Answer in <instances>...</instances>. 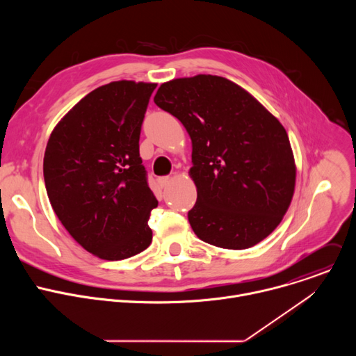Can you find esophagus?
I'll use <instances>...</instances> for the list:
<instances>
[{
  "label": "esophagus",
  "instance_id": "34e87169",
  "mask_svg": "<svg viewBox=\"0 0 356 356\" xmlns=\"http://www.w3.org/2000/svg\"><path fill=\"white\" fill-rule=\"evenodd\" d=\"M158 183H159V186L163 188V187H166V186L170 183V177H159V179H158Z\"/></svg>",
  "mask_w": 356,
  "mask_h": 356
}]
</instances>
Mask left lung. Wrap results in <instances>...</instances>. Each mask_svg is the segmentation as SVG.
<instances>
[{
	"label": "left lung",
	"instance_id": "1",
	"mask_svg": "<svg viewBox=\"0 0 356 356\" xmlns=\"http://www.w3.org/2000/svg\"><path fill=\"white\" fill-rule=\"evenodd\" d=\"M155 104L176 117L191 143L197 201L194 234L225 249H246L282 221L296 166L286 129L238 84L211 74L163 83Z\"/></svg>",
	"mask_w": 356,
	"mask_h": 356
}]
</instances>
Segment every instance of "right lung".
I'll return each mask as SVG.
<instances>
[{"label": "right lung", "mask_w": 356, "mask_h": 356, "mask_svg": "<svg viewBox=\"0 0 356 356\" xmlns=\"http://www.w3.org/2000/svg\"><path fill=\"white\" fill-rule=\"evenodd\" d=\"M154 83L113 81L81 98L49 138L43 177L50 204L92 255L121 261L152 242L158 200L147 186L139 136Z\"/></svg>", "instance_id": "add662e5"}]
</instances>
